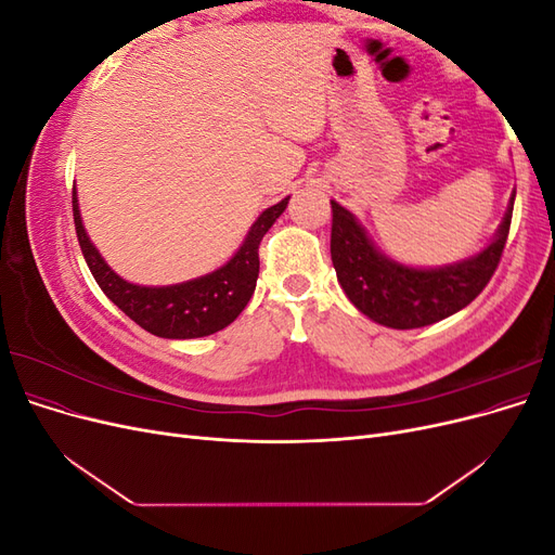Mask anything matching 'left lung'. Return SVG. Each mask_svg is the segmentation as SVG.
Returning a JSON list of instances; mask_svg holds the SVG:
<instances>
[{"label": "left lung", "mask_w": 555, "mask_h": 555, "mask_svg": "<svg viewBox=\"0 0 555 555\" xmlns=\"http://www.w3.org/2000/svg\"><path fill=\"white\" fill-rule=\"evenodd\" d=\"M514 196L493 241L475 257L438 268L389 259L367 238L357 217L331 201V259L340 287L359 312L389 328H422L463 310L493 278L512 224Z\"/></svg>", "instance_id": "1"}]
</instances>
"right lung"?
I'll use <instances>...</instances> for the list:
<instances>
[{
	"instance_id": "right-lung-1",
	"label": "right lung",
	"mask_w": 555,
	"mask_h": 555,
	"mask_svg": "<svg viewBox=\"0 0 555 555\" xmlns=\"http://www.w3.org/2000/svg\"><path fill=\"white\" fill-rule=\"evenodd\" d=\"M287 204L289 196L266 208L249 227L236 255L217 271L180 284H169V287H141V284H131L117 275L88 238L80 220L76 188L72 201L76 236L99 287L131 322L169 340L204 338V335L227 328L245 310L259 278V243Z\"/></svg>"
}]
</instances>
